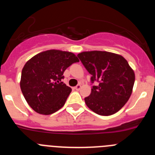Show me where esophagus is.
I'll return each mask as SVG.
<instances>
[{"label": "esophagus", "instance_id": "obj_1", "mask_svg": "<svg viewBox=\"0 0 155 155\" xmlns=\"http://www.w3.org/2000/svg\"><path fill=\"white\" fill-rule=\"evenodd\" d=\"M81 84H78V85L75 86L74 88L75 90H78H78L81 89Z\"/></svg>", "mask_w": 155, "mask_h": 155}]
</instances>
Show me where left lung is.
Returning <instances> with one entry per match:
<instances>
[{
	"mask_svg": "<svg viewBox=\"0 0 155 155\" xmlns=\"http://www.w3.org/2000/svg\"><path fill=\"white\" fill-rule=\"evenodd\" d=\"M78 57L91 74V82H98L84 98L87 107L101 116L117 113L130 97L135 81L127 60L120 54L98 50L81 52Z\"/></svg>",
	"mask_w": 155,
	"mask_h": 155,
	"instance_id": "1",
	"label": "left lung"
}]
</instances>
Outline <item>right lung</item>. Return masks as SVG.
Masks as SVG:
<instances>
[{
  "instance_id": "add662e5",
  "label": "right lung",
  "mask_w": 155,
  "mask_h": 155,
  "mask_svg": "<svg viewBox=\"0 0 155 155\" xmlns=\"http://www.w3.org/2000/svg\"><path fill=\"white\" fill-rule=\"evenodd\" d=\"M79 60L74 53L58 50L41 52L31 57L21 71L20 87L30 107L50 115L64 105L71 88L61 81L64 72Z\"/></svg>"
}]
</instances>
